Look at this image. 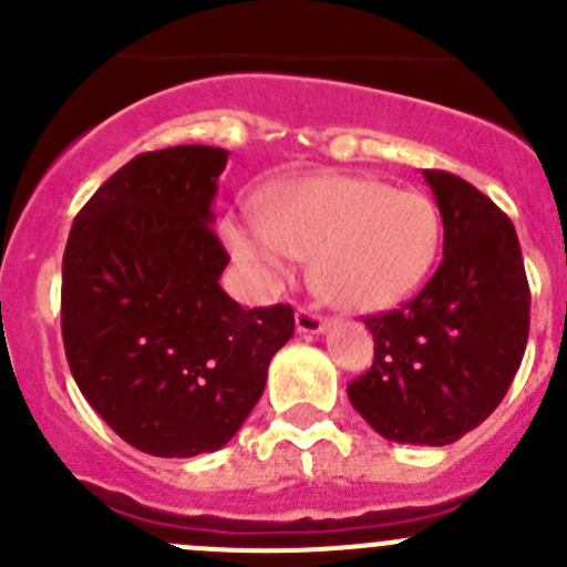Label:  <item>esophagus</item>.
Wrapping results in <instances>:
<instances>
[{"mask_svg":"<svg viewBox=\"0 0 567 567\" xmlns=\"http://www.w3.org/2000/svg\"><path fill=\"white\" fill-rule=\"evenodd\" d=\"M326 326L329 323L320 316H316L312 310H307V307H299V310H296V331H299V334H323Z\"/></svg>","mask_w":567,"mask_h":567,"instance_id":"obj_1","label":"esophagus"}]
</instances>
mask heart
<instances>
[{
    "label": "heart",
    "mask_w": 567,
    "mask_h": 567,
    "mask_svg": "<svg viewBox=\"0 0 567 567\" xmlns=\"http://www.w3.org/2000/svg\"><path fill=\"white\" fill-rule=\"evenodd\" d=\"M233 257L262 288L293 277L296 257H316V285L348 312H381L420 290L436 262L442 219L425 194L373 177L312 175L285 181L257 210V225H227Z\"/></svg>",
    "instance_id": "1"
}]
</instances>
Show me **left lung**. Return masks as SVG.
<instances>
[{"instance_id":"1","label":"left lung","mask_w":567,"mask_h":567,"mask_svg":"<svg viewBox=\"0 0 567 567\" xmlns=\"http://www.w3.org/2000/svg\"><path fill=\"white\" fill-rule=\"evenodd\" d=\"M444 257L400 310L364 318L375 359L348 400L379 436L444 447L502 403L529 337V285L513 221L458 175L422 169Z\"/></svg>"}]
</instances>
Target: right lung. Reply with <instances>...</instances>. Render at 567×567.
<instances>
[{
    "label": "right lung",
    "instance_id": "obj_1",
    "mask_svg": "<svg viewBox=\"0 0 567 567\" xmlns=\"http://www.w3.org/2000/svg\"><path fill=\"white\" fill-rule=\"evenodd\" d=\"M225 147L177 145L120 167L79 210L62 257V342L101 420L158 458L221 450L293 337L288 305L221 290L214 233Z\"/></svg>",
    "mask_w": 567,
    "mask_h": 567
}]
</instances>
